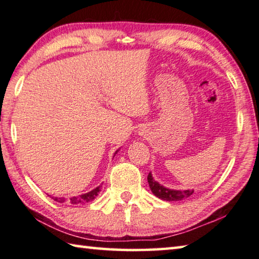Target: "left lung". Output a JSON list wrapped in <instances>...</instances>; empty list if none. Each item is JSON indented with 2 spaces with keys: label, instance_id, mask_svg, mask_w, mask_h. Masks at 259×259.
Listing matches in <instances>:
<instances>
[{
  "label": "left lung",
  "instance_id": "1",
  "mask_svg": "<svg viewBox=\"0 0 259 259\" xmlns=\"http://www.w3.org/2000/svg\"><path fill=\"white\" fill-rule=\"evenodd\" d=\"M147 180H148V185H149L150 190H152L153 194L163 200H167V201L182 200L185 198H188V197H190L192 194H194V190L167 189V188L163 187L162 185H159L158 182L155 181L150 173L147 177Z\"/></svg>",
  "mask_w": 259,
  "mask_h": 259
}]
</instances>
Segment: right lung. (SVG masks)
Returning a JSON list of instances; mask_svg holds the SVG:
<instances>
[{"mask_svg":"<svg viewBox=\"0 0 259 259\" xmlns=\"http://www.w3.org/2000/svg\"><path fill=\"white\" fill-rule=\"evenodd\" d=\"M100 187H97L94 190L87 192V194H83L81 196L71 197V198H69L68 201H69L70 204H72V205H80V204H84V203H89V201L94 200L97 197L98 192L101 191V188ZM53 199L55 201H58V203H64V201H67V199L63 198V197H53Z\"/></svg>","mask_w":259,"mask_h":259,"instance_id":"add662e5","label":"right lung"}]
</instances>
